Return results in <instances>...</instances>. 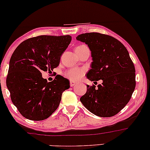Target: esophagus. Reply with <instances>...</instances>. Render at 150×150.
I'll return each instance as SVG.
<instances>
[{
	"label": "esophagus",
	"instance_id": "obj_1",
	"mask_svg": "<svg viewBox=\"0 0 150 150\" xmlns=\"http://www.w3.org/2000/svg\"><path fill=\"white\" fill-rule=\"evenodd\" d=\"M70 87H73V86H75L77 83L75 82H74V81H73V80H70Z\"/></svg>",
	"mask_w": 150,
	"mask_h": 150
}]
</instances>
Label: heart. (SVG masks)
<instances>
[{"label":"heart","instance_id":"heart-1","mask_svg":"<svg viewBox=\"0 0 150 150\" xmlns=\"http://www.w3.org/2000/svg\"><path fill=\"white\" fill-rule=\"evenodd\" d=\"M85 75V69L83 68H74L68 70V71L65 72V77H68V79L71 80H79L82 78Z\"/></svg>","mask_w":150,"mask_h":150}]
</instances>
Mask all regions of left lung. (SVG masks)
<instances>
[{"instance_id": "1", "label": "left lung", "mask_w": 150, "mask_h": 150, "mask_svg": "<svg viewBox=\"0 0 150 150\" xmlns=\"http://www.w3.org/2000/svg\"><path fill=\"white\" fill-rule=\"evenodd\" d=\"M76 39L87 44L91 51L87 78L102 80L97 87L87 85L80 101L96 116H114L128 104L135 87V66L128 50L114 37L97 32L80 34Z\"/></svg>"}]
</instances>
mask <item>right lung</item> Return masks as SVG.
<instances>
[{"instance_id": "obj_1", "label": "right lung", "mask_w": 150, "mask_h": 150, "mask_svg": "<svg viewBox=\"0 0 150 150\" xmlns=\"http://www.w3.org/2000/svg\"><path fill=\"white\" fill-rule=\"evenodd\" d=\"M70 35H42L19 45L10 60L6 85L13 104L27 119L42 120L57 109L62 94L70 88L61 75L48 82L42 71L58 66L61 56L71 42Z\"/></svg>"}]
</instances>
